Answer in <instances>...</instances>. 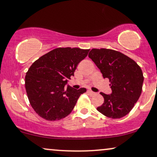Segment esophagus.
Returning a JSON list of instances; mask_svg holds the SVG:
<instances>
[{"label": "esophagus", "instance_id": "esophagus-1", "mask_svg": "<svg viewBox=\"0 0 157 157\" xmlns=\"http://www.w3.org/2000/svg\"><path fill=\"white\" fill-rule=\"evenodd\" d=\"M88 92L89 94L91 95V96H92V95H95V94H96V93H94V92H93V91L90 90H88Z\"/></svg>", "mask_w": 157, "mask_h": 157}]
</instances>
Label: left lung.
I'll return each instance as SVG.
<instances>
[{
  "label": "left lung",
  "mask_w": 157,
  "mask_h": 157,
  "mask_svg": "<svg viewBox=\"0 0 157 157\" xmlns=\"http://www.w3.org/2000/svg\"><path fill=\"white\" fill-rule=\"evenodd\" d=\"M104 78L111 82L112 93H101L104 102L97 110L107 117L120 119L128 114L141 94L144 75L130 57L112 49L93 48L88 54Z\"/></svg>",
  "instance_id": "8db88e82"
}]
</instances>
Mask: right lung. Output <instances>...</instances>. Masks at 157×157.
Here are the masks:
<instances>
[{
  "label": "right lung",
  "instance_id": "right-lung-1",
  "mask_svg": "<svg viewBox=\"0 0 157 157\" xmlns=\"http://www.w3.org/2000/svg\"><path fill=\"white\" fill-rule=\"evenodd\" d=\"M89 51L79 48H58L31 65L26 73L25 88L30 105L40 117L55 121L72 112L77 99L86 89L77 90L66 85Z\"/></svg>",
  "mask_w": 157,
  "mask_h": 157
}]
</instances>
